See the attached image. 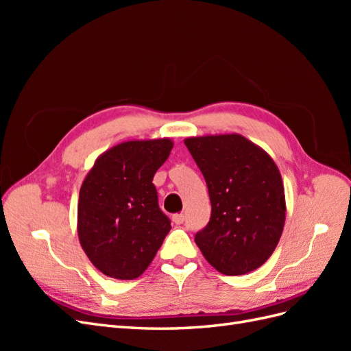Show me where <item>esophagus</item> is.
Instances as JSON below:
<instances>
[{"label":"esophagus","mask_w":351,"mask_h":351,"mask_svg":"<svg viewBox=\"0 0 351 351\" xmlns=\"http://www.w3.org/2000/svg\"><path fill=\"white\" fill-rule=\"evenodd\" d=\"M173 222L176 226H182L184 222V215L183 214H176L173 215Z\"/></svg>","instance_id":"1"}]
</instances>
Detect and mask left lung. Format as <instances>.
Wrapping results in <instances>:
<instances>
[{"mask_svg":"<svg viewBox=\"0 0 351 351\" xmlns=\"http://www.w3.org/2000/svg\"><path fill=\"white\" fill-rule=\"evenodd\" d=\"M210 199V219L195 236L205 259L224 275H243L269 259L285 222L284 184L269 154L246 137L206 134L184 139Z\"/></svg>","mask_w":351,"mask_h":351,"instance_id":"8db88e82","label":"left lung"}]
</instances>
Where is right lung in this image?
Instances as JSON below:
<instances>
[{
    "label": "right lung",
    "mask_w": 351,
    "mask_h": 351,
    "mask_svg": "<svg viewBox=\"0 0 351 351\" xmlns=\"http://www.w3.org/2000/svg\"><path fill=\"white\" fill-rule=\"evenodd\" d=\"M173 146L169 137L119 143L95 159L84 177L77 202L79 241L107 277H141L171 230L152 180Z\"/></svg>",
    "instance_id": "obj_1"
}]
</instances>
